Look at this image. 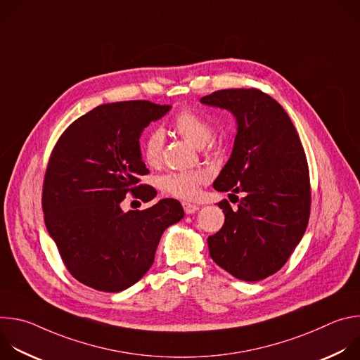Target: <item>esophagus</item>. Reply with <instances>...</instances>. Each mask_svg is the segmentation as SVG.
Here are the masks:
<instances>
[{
    "label": "esophagus",
    "mask_w": 360,
    "mask_h": 360,
    "mask_svg": "<svg viewBox=\"0 0 360 360\" xmlns=\"http://www.w3.org/2000/svg\"><path fill=\"white\" fill-rule=\"evenodd\" d=\"M182 207H184L185 214H188V215L195 214V212L199 210L198 205H195V203H189V202H182Z\"/></svg>",
    "instance_id": "1"
}]
</instances>
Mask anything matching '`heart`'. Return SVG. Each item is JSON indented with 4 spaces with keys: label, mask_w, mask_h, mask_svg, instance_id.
Here are the masks:
<instances>
[{
    "label": "heart",
    "mask_w": 360,
    "mask_h": 360,
    "mask_svg": "<svg viewBox=\"0 0 360 360\" xmlns=\"http://www.w3.org/2000/svg\"><path fill=\"white\" fill-rule=\"evenodd\" d=\"M174 131L188 141L195 148L207 146L214 136V127L210 121L202 118L191 110H182L176 114L172 122ZM164 150V134L160 129L149 131L142 143L141 152L143 161L157 167L162 160ZM210 175L202 169L193 171H179V172H167L158 179L160 189L168 195L178 199H193L199 193L200 185L208 182Z\"/></svg>",
    "instance_id": "b5f03b06"
}]
</instances>
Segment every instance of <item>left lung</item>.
I'll return each mask as SVG.
<instances>
[{
	"instance_id": "obj_1",
	"label": "left lung",
	"mask_w": 360,
	"mask_h": 360,
	"mask_svg": "<svg viewBox=\"0 0 360 360\" xmlns=\"http://www.w3.org/2000/svg\"><path fill=\"white\" fill-rule=\"evenodd\" d=\"M200 102L236 118L232 155L214 188L244 193L235 210L226 199L218 203L225 222L208 238L210 255L240 281L265 279L288 262L309 221L311 181L302 142L286 111L256 88L215 91Z\"/></svg>"
}]
</instances>
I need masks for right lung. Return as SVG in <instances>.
I'll use <instances>...</instances> for the list:
<instances>
[{
  "label": "right lung",
  "instance_id": "1",
  "mask_svg": "<svg viewBox=\"0 0 360 360\" xmlns=\"http://www.w3.org/2000/svg\"><path fill=\"white\" fill-rule=\"evenodd\" d=\"M171 105L122 101L94 108L57 141L42 185V211L68 272L101 292H121L152 266L164 231L184 218L176 199L143 211L121 210L127 193L149 202L139 136Z\"/></svg>",
  "mask_w": 360,
  "mask_h": 360
}]
</instances>
